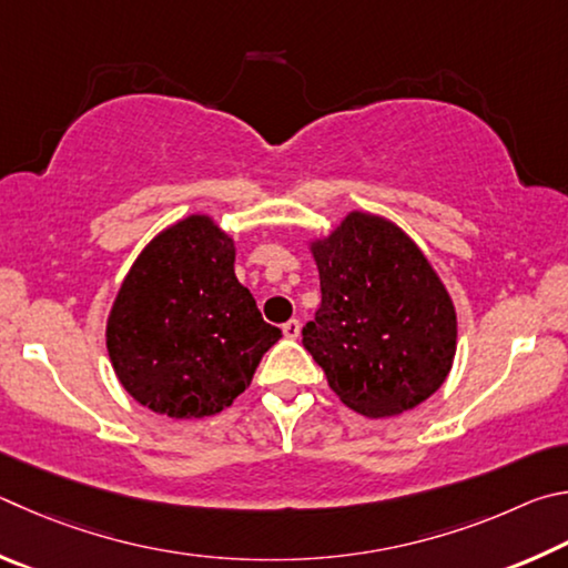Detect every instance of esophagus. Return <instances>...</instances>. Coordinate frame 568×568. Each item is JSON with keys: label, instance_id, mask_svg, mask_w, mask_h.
<instances>
[{"label": "esophagus", "instance_id": "1", "mask_svg": "<svg viewBox=\"0 0 568 568\" xmlns=\"http://www.w3.org/2000/svg\"><path fill=\"white\" fill-rule=\"evenodd\" d=\"M282 332H284L286 339H296V336H300V332H302L300 320H290L286 324H282Z\"/></svg>", "mask_w": 568, "mask_h": 568}]
</instances>
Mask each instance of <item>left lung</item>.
Wrapping results in <instances>:
<instances>
[{
  "instance_id": "left-lung-1",
  "label": "left lung",
  "mask_w": 568,
  "mask_h": 568,
  "mask_svg": "<svg viewBox=\"0 0 568 568\" xmlns=\"http://www.w3.org/2000/svg\"><path fill=\"white\" fill-rule=\"evenodd\" d=\"M322 304L302 329L332 392L372 419L414 409L439 389L456 352V314L409 236L354 212L314 244Z\"/></svg>"
}]
</instances>
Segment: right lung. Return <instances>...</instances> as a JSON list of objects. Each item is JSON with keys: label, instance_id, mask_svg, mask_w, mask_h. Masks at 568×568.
Segmentation results:
<instances>
[{"label": "right lung", "instance_id": "obj_1", "mask_svg": "<svg viewBox=\"0 0 568 568\" xmlns=\"http://www.w3.org/2000/svg\"><path fill=\"white\" fill-rule=\"evenodd\" d=\"M278 336L239 284L232 239L189 216L139 254L109 314L106 349L139 404L202 419L246 389Z\"/></svg>", "mask_w": 568, "mask_h": 568}]
</instances>
